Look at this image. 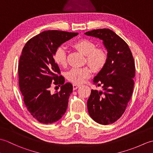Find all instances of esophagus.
Returning a JSON list of instances; mask_svg holds the SVG:
<instances>
[{
	"label": "esophagus",
	"instance_id": "34e87169",
	"mask_svg": "<svg viewBox=\"0 0 153 153\" xmlns=\"http://www.w3.org/2000/svg\"><path fill=\"white\" fill-rule=\"evenodd\" d=\"M79 87H80V85H77V84H73V89L74 90L77 89Z\"/></svg>",
	"mask_w": 153,
	"mask_h": 153
}]
</instances>
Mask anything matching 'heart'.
I'll return each instance as SVG.
<instances>
[{"label": "heart", "mask_w": 153, "mask_h": 153, "mask_svg": "<svg viewBox=\"0 0 153 153\" xmlns=\"http://www.w3.org/2000/svg\"><path fill=\"white\" fill-rule=\"evenodd\" d=\"M72 47L86 56L87 62L95 71H99L105 66L107 56L102 48H95V43L87 39H81L72 44ZM54 60L58 65L66 64V53L63 47H58L54 54ZM91 75L88 67L72 68L66 73V78L74 84H81Z\"/></svg>", "instance_id": "obj_1"}]
</instances>
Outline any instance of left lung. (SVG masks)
<instances>
[{
    "label": "left lung",
    "mask_w": 153,
    "mask_h": 153,
    "mask_svg": "<svg viewBox=\"0 0 153 153\" xmlns=\"http://www.w3.org/2000/svg\"><path fill=\"white\" fill-rule=\"evenodd\" d=\"M102 41L107 51L105 66L94 77L93 83L102 91L91 90L87 100L89 116L94 121L108 125L122 116L131 99L135 74L134 60L128 44L109 29L85 33Z\"/></svg>",
    "instance_id": "1"
}]
</instances>
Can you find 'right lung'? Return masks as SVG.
<instances>
[{
	"mask_svg": "<svg viewBox=\"0 0 153 153\" xmlns=\"http://www.w3.org/2000/svg\"><path fill=\"white\" fill-rule=\"evenodd\" d=\"M77 35L44 31L32 37L23 48L18 65L19 89L27 110L41 123L56 122L66 111L73 86L70 83H64V77L57 75L60 71L54 54L62 44ZM53 82L62 86L59 92L52 94L50 87Z\"/></svg>",
	"mask_w": 153,
	"mask_h": 153,
	"instance_id": "add662e5",
	"label": "right lung"
}]
</instances>
